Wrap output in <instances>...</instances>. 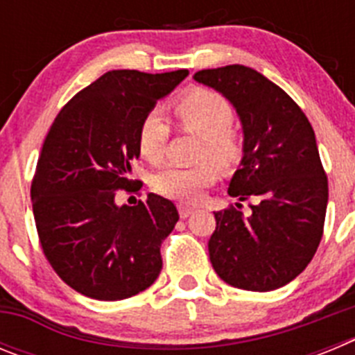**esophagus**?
<instances>
[{
    "label": "esophagus",
    "mask_w": 355,
    "mask_h": 355,
    "mask_svg": "<svg viewBox=\"0 0 355 355\" xmlns=\"http://www.w3.org/2000/svg\"><path fill=\"white\" fill-rule=\"evenodd\" d=\"M178 211H180V216H181V218H188V216L192 215L193 208H190V206H183V205H180V206H178Z\"/></svg>",
    "instance_id": "34e87169"
}]
</instances>
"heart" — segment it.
<instances>
[{
	"mask_svg": "<svg viewBox=\"0 0 355 355\" xmlns=\"http://www.w3.org/2000/svg\"><path fill=\"white\" fill-rule=\"evenodd\" d=\"M175 119L181 128L200 137L199 158L209 156L220 165L233 162L240 153L238 135L231 130L233 108L220 94L197 89L181 97L174 106ZM168 139V122L159 110L144 115L139 126V150L150 163L162 162ZM218 178L213 162H200L192 167L171 165L155 175V187L159 196L181 202H197L205 190Z\"/></svg>",
	"mask_w": 355,
	"mask_h": 355,
	"instance_id": "heart-1",
	"label": "heart"
}]
</instances>
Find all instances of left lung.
Here are the masks:
<instances>
[{"instance_id":"left-lung-1","label":"left lung","mask_w":355,"mask_h":355,"mask_svg":"<svg viewBox=\"0 0 355 355\" xmlns=\"http://www.w3.org/2000/svg\"><path fill=\"white\" fill-rule=\"evenodd\" d=\"M193 80L236 110L243 155L227 193L256 199L249 216L236 208L215 213L209 261L231 286L277 290L309 265L324 233L329 188L315 131L299 105L254 69H205Z\"/></svg>"}]
</instances>
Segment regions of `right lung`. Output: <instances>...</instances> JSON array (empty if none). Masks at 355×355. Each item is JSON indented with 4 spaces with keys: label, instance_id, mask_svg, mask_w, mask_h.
Masks as SVG:
<instances>
[{
    "label": "right lung",
    "instance_id": "right-lung-1",
    "mask_svg": "<svg viewBox=\"0 0 355 355\" xmlns=\"http://www.w3.org/2000/svg\"><path fill=\"white\" fill-rule=\"evenodd\" d=\"M188 76L108 71L78 92L49 128L31 183L37 233L53 270L78 293L122 300L162 272V241L180 213L149 193L137 206L115 202L130 190L144 115Z\"/></svg>",
    "mask_w": 355,
    "mask_h": 355
}]
</instances>
